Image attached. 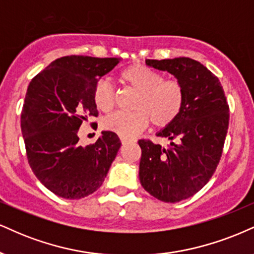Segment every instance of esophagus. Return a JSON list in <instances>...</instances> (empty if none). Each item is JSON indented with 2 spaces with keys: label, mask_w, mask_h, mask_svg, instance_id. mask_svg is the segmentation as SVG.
Here are the masks:
<instances>
[{
  "label": "esophagus",
  "mask_w": 254,
  "mask_h": 254,
  "mask_svg": "<svg viewBox=\"0 0 254 254\" xmlns=\"http://www.w3.org/2000/svg\"><path fill=\"white\" fill-rule=\"evenodd\" d=\"M120 140H121V142H122V144H127V142L132 141V139H129V138H126V136H120Z\"/></svg>",
  "instance_id": "34e87169"
}]
</instances>
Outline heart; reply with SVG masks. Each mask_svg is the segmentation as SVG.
<instances>
[{"mask_svg": "<svg viewBox=\"0 0 254 254\" xmlns=\"http://www.w3.org/2000/svg\"><path fill=\"white\" fill-rule=\"evenodd\" d=\"M119 79L138 95L134 98L133 112H116L104 119L103 127L110 132L129 138L144 129L150 120L157 127L168 126L183 110L186 91L178 79H163L159 72L140 64L124 68ZM92 97L102 112L114 107V94L107 79L98 80Z\"/></svg>", "mask_w": 254, "mask_h": 254, "instance_id": "obj_1", "label": "heart"}]
</instances>
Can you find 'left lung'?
Listing matches in <instances>:
<instances>
[{
  "label": "left lung",
  "instance_id": "left-lung-1",
  "mask_svg": "<svg viewBox=\"0 0 254 254\" xmlns=\"http://www.w3.org/2000/svg\"><path fill=\"white\" fill-rule=\"evenodd\" d=\"M146 64L174 74L184 86L183 110L157 133L170 140L168 148L139 140L140 183L153 197L168 203L183 201L209 182L222 156L229 107L221 83L204 65L187 57Z\"/></svg>",
  "mask_w": 254,
  "mask_h": 254
}]
</instances>
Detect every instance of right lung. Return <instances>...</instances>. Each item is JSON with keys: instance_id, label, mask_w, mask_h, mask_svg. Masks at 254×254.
I'll return each instance as SVG.
<instances>
[{"instance_id": "right-lung-1", "label": "right lung", "mask_w": 254, "mask_h": 254, "mask_svg": "<svg viewBox=\"0 0 254 254\" xmlns=\"http://www.w3.org/2000/svg\"><path fill=\"white\" fill-rule=\"evenodd\" d=\"M120 58L66 56L38 73L21 113V130L28 163L50 191L79 199L102 186L121 142L103 130L95 144L78 145V129L89 116H97L94 89Z\"/></svg>"}]
</instances>
